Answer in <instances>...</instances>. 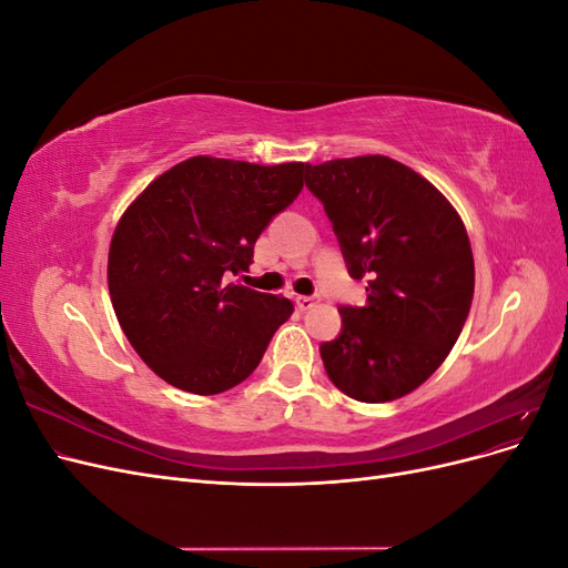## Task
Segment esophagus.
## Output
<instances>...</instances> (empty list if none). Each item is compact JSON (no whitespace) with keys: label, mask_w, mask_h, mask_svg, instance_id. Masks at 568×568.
I'll return each instance as SVG.
<instances>
[{"label":"esophagus","mask_w":568,"mask_h":568,"mask_svg":"<svg viewBox=\"0 0 568 568\" xmlns=\"http://www.w3.org/2000/svg\"><path fill=\"white\" fill-rule=\"evenodd\" d=\"M317 303H320L317 296H296V305L301 311H311V307H315Z\"/></svg>","instance_id":"1"}]
</instances>
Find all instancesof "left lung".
Here are the masks:
<instances>
[{
    "label": "left lung",
    "mask_w": 568,
    "mask_h": 568,
    "mask_svg": "<svg viewBox=\"0 0 568 568\" xmlns=\"http://www.w3.org/2000/svg\"><path fill=\"white\" fill-rule=\"evenodd\" d=\"M305 184L351 277L367 280V303L341 307V336L322 343L324 369L359 403L398 400L443 365L467 322L474 255L464 222L432 182L379 153L307 165Z\"/></svg>",
    "instance_id": "8db88e82"
}]
</instances>
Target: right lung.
Returning <instances> with one entry per match:
<instances>
[{
    "label": "right lung",
    "instance_id": "obj_1",
    "mask_svg": "<svg viewBox=\"0 0 568 568\" xmlns=\"http://www.w3.org/2000/svg\"><path fill=\"white\" fill-rule=\"evenodd\" d=\"M307 163L192 156L120 215L109 294L130 346L163 382L215 395L253 374L294 303L232 282L267 222L301 194Z\"/></svg>",
    "mask_w": 568,
    "mask_h": 568
}]
</instances>
